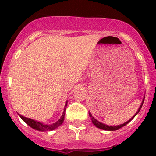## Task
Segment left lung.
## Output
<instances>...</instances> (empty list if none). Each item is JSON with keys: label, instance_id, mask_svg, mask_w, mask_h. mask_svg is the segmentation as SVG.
Segmentation results:
<instances>
[{"label": "left lung", "instance_id": "left-lung-1", "mask_svg": "<svg viewBox=\"0 0 156 156\" xmlns=\"http://www.w3.org/2000/svg\"><path fill=\"white\" fill-rule=\"evenodd\" d=\"M144 99H143L142 103H141V105H140V107H139V108H138V110H137V112H136V113H135V115H133V117H132L131 119H129V120H128L127 122H124L123 124L118 125V126H108V125L104 124V123H102V122H99V121H98L97 119H94V117L93 115H91V113H90V112H89V115H90V119H91V121H92V122H93V123H94V125H95V126H97L98 128H99V129H104V130H109V131H113V130H117V129H120V128L122 127V126H126V125L127 124L128 122H130V121H131L132 119H133V118H134L135 115H136L137 113H138L139 111H140V108H141V107H142L143 103H144Z\"/></svg>", "mask_w": 156, "mask_h": 156}]
</instances>
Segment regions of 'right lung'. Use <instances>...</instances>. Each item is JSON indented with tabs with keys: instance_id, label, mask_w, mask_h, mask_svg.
<instances>
[{
	"instance_id": "right-lung-1",
	"label": "right lung",
	"mask_w": 156,
	"mask_h": 156,
	"mask_svg": "<svg viewBox=\"0 0 156 156\" xmlns=\"http://www.w3.org/2000/svg\"><path fill=\"white\" fill-rule=\"evenodd\" d=\"M67 102L68 101H66V105H65V109L64 112H63L62 115L61 116V118L58 119L56 122L53 123L51 125H48V124H44L42 122H40L38 121H36L34 119H30V118H27V117H24L23 115H19V116L21 117V119L24 121L27 125L32 127L33 129H37V130H39V131H51V130H53V129H56L58 126H61L62 123L63 122L65 119V113H66V106H67Z\"/></svg>"
}]
</instances>
